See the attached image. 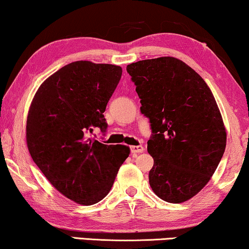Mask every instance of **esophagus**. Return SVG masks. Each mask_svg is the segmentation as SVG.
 Here are the masks:
<instances>
[{"instance_id":"34e87169","label":"esophagus","mask_w":249,"mask_h":249,"mask_svg":"<svg viewBox=\"0 0 249 249\" xmlns=\"http://www.w3.org/2000/svg\"><path fill=\"white\" fill-rule=\"evenodd\" d=\"M144 151V147H142V145H138V146H130V152L132 154H137V153H142Z\"/></svg>"}]
</instances>
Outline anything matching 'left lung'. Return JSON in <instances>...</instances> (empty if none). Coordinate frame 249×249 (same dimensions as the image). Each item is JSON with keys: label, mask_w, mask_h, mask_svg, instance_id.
I'll return each instance as SVG.
<instances>
[{"label": "left lung", "mask_w": 249, "mask_h": 249, "mask_svg": "<svg viewBox=\"0 0 249 249\" xmlns=\"http://www.w3.org/2000/svg\"><path fill=\"white\" fill-rule=\"evenodd\" d=\"M127 72L151 122L149 185L165 202H186L210 181L226 149L215 98L203 78L176 57L138 61Z\"/></svg>", "instance_id": "obj_1"}]
</instances>
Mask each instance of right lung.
Wrapping results in <instances>:
<instances>
[{"instance_id": "1", "label": "right lung", "mask_w": 249, "mask_h": 249, "mask_svg": "<svg viewBox=\"0 0 249 249\" xmlns=\"http://www.w3.org/2000/svg\"><path fill=\"white\" fill-rule=\"evenodd\" d=\"M122 74L119 66L76 61L50 76L33 98L27 146L54 188L80 205H93L110 192L129 156L124 145L89 138L107 131L104 112Z\"/></svg>"}]
</instances>
